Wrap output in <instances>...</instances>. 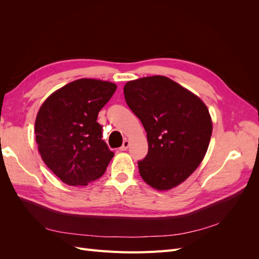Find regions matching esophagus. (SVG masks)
<instances>
[{
  "label": "esophagus",
  "instance_id": "obj_1",
  "mask_svg": "<svg viewBox=\"0 0 259 259\" xmlns=\"http://www.w3.org/2000/svg\"><path fill=\"white\" fill-rule=\"evenodd\" d=\"M128 146H130V142H128V140H127V139H124L123 145L121 146L120 150H121V151H125V150H126V149L128 148Z\"/></svg>",
  "mask_w": 259,
  "mask_h": 259
}]
</instances>
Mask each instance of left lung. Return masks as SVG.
<instances>
[{
  "label": "left lung",
  "instance_id": "8db88e82",
  "mask_svg": "<svg viewBox=\"0 0 259 259\" xmlns=\"http://www.w3.org/2000/svg\"><path fill=\"white\" fill-rule=\"evenodd\" d=\"M124 97L147 132L148 153L139 174L156 190H169L189 177L207 151L213 124L205 104L163 75L130 81Z\"/></svg>",
  "mask_w": 259,
  "mask_h": 259
}]
</instances>
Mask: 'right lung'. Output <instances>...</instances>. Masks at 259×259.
Listing matches in <instances>:
<instances>
[{"mask_svg": "<svg viewBox=\"0 0 259 259\" xmlns=\"http://www.w3.org/2000/svg\"><path fill=\"white\" fill-rule=\"evenodd\" d=\"M116 90L111 82L80 79L53 93L35 119L42 160L70 186H86L104 175L114 153L104 142L99 111Z\"/></svg>", "mask_w": 259, "mask_h": 259, "instance_id": "add662e5", "label": "right lung"}]
</instances>
